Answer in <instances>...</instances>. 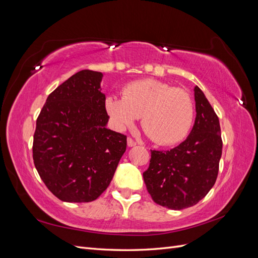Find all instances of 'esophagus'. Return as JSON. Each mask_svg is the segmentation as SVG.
I'll return each instance as SVG.
<instances>
[{
	"label": "esophagus",
	"instance_id": "obj_1",
	"mask_svg": "<svg viewBox=\"0 0 258 258\" xmlns=\"http://www.w3.org/2000/svg\"><path fill=\"white\" fill-rule=\"evenodd\" d=\"M127 144H128L129 147H132V146H136V145H137L135 140L131 139V138H128V139H127Z\"/></svg>",
	"mask_w": 258,
	"mask_h": 258
}]
</instances>
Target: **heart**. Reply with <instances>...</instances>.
Here are the masks:
<instances>
[{
	"mask_svg": "<svg viewBox=\"0 0 258 258\" xmlns=\"http://www.w3.org/2000/svg\"><path fill=\"white\" fill-rule=\"evenodd\" d=\"M105 107L119 129L132 127L142 117L144 132L159 145L181 142L194 120V102L189 93L155 80L128 84L122 89V97L111 95L106 98Z\"/></svg>",
	"mask_w": 258,
	"mask_h": 258,
	"instance_id": "heart-1",
	"label": "heart"
}]
</instances>
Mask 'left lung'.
Listing matches in <instances>:
<instances>
[{
  "label": "left lung",
  "instance_id": "8db88e82",
  "mask_svg": "<svg viewBox=\"0 0 258 258\" xmlns=\"http://www.w3.org/2000/svg\"><path fill=\"white\" fill-rule=\"evenodd\" d=\"M196 119L189 136L170 151H151L143 173L156 204L171 210L197 205L215 184L223 142L220 120L205 93L196 86Z\"/></svg>",
  "mask_w": 258,
  "mask_h": 258
}]
</instances>
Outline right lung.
<instances>
[{"mask_svg":"<svg viewBox=\"0 0 258 258\" xmlns=\"http://www.w3.org/2000/svg\"><path fill=\"white\" fill-rule=\"evenodd\" d=\"M101 72L83 70L48 96L37 117L33 160L42 181L62 201L90 202L110 185L127 137L106 128L110 116Z\"/></svg>","mask_w":258,"mask_h":258,"instance_id":"1","label":"right lung"}]
</instances>
